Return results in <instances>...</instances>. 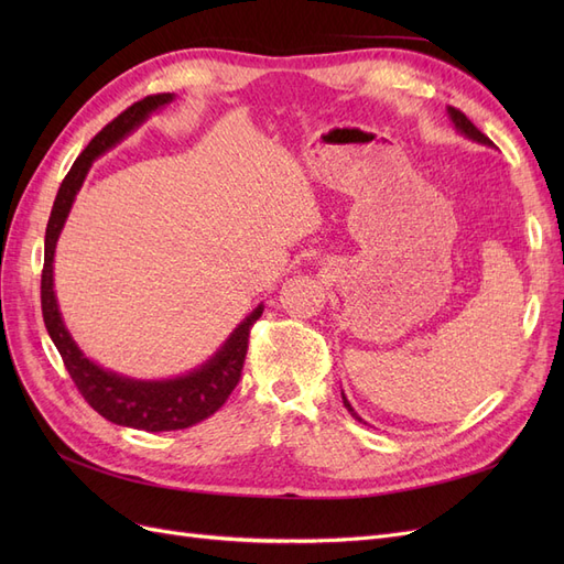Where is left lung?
<instances>
[{
  "instance_id": "1",
  "label": "left lung",
  "mask_w": 564,
  "mask_h": 564,
  "mask_svg": "<svg viewBox=\"0 0 564 564\" xmlns=\"http://www.w3.org/2000/svg\"><path fill=\"white\" fill-rule=\"evenodd\" d=\"M447 112H449V117H452L454 127H456L460 133H464L466 139H470V141H477V143H482V145H494V143L487 139V135H485L480 129H477V127L470 122V119H468L464 112L456 110V108H447ZM340 395H344V392H340ZM344 404H346V409H348V412H350V416H355L357 421H362L360 416H357L355 409L350 406V402H348V398H346V395H344Z\"/></svg>"
}]
</instances>
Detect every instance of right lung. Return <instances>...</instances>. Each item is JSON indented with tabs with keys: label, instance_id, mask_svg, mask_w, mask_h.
I'll return each mask as SVG.
<instances>
[{
	"label": "right lung",
	"instance_id": "right-lung-1",
	"mask_svg": "<svg viewBox=\"0 0 564 564\" xmlns=\"http://www.w3.org/2000/svg\"><path fill=\"white\" fill-rule=\"evenodd\" d=\"M172 100L174 94L145 96L139 104L127 108L122 115H117L110 124H106L94 135L91 143L82 150V155L75 160L70 172H67L58 187L44 237L42 315L46 332L51 340H54V346L58 348L67 373H70V379L82 392V398L87 400L100 416L117 425H127V429L148 433L191 429V425L209 419L226 404L230 392L242 377L245 357L249 348V332L253 327V322L263 313V305H259L251 315H247L245 322L237 324V329L230 334L226 344L220 346V350L199 369H193L191 373H185V377L166 381H135L98 367L77 348L70 332L65 329L54 292V251L65 218L70 214L75 195L79 193V187L84 178H87L96 158L115 148L135 127H141L150 117V112L164 108L166 104H172Z\"/></svg>",
	"mask_w": 564,
	"mask_h": 564
}]
</instances>
